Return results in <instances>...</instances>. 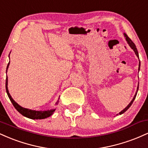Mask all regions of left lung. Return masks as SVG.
Listing matches in <instances>:
<instances>
[{"instance_id": "left-lung-1", "label": "left lung", "mask_w": 148, "mask_h": 148, "mask_svg": "<svg viewBox=\"0 0 148 148\" xmlns=\"http://www.w3.org/2000/svg\"><path fill=\"white\" fill-rule=\"evenodd\" d=\"M125 37H126V40H127V43L129 44V45L130 46V47L131 48H132V49H133V50L134 51V52H135V53H136V55L137 56V57L138 58V51H137V49H136V45H134V43L132 41V40H131V39L130 38V37H129L128 36H127V35H126V34H125ZM140 62H139V66H138V70L139 69H140ZM138 87H137V92H138ZM137 92H136V95H134V98H133V99L132 100V101H131V102L129 103L128 104V106H127L126 108H125V109H123V111H122L121 112H120V113H119V114L120 115H121V114H123V113H125V111H127V109H128L129 108H130V107L131 106V105L132 104V103L134 102V99H135V98H136V95H137Z\"/></svg>"}]
</instances>
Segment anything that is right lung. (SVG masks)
Here are the masks:
<instances>
[{"instance_id": "1", "label": "right lung", "mask_w": 148, "mask_h": 148, "mask_svg": "<svg viewBox=\"0 0 148 148\" xmlns=\"http://www.w3.org/2000/svg\"><path fill=\"white\" fill-rule=\"evenodd\" d=\"M10 62L8 63V66H7V69H8V67H9ZM5 88H6V92L7 94H8V97H9L10 101L12 103L13 106H14V108L17 110L18 112H19L21 115H23V116L26 117V118H28L30 119H45L48 118V117L51 116L53 114L54 111H55L56 109H51V110H48V111H33V110H30L28 109V108H25L21 107V106L18 104L17 103L15 102L14 100L12 98V97L10 96L9 92H8V76L6 78V82H5ZM59 101H58L56 102V104L58 103Z\"/></svg>"}]
</instances>
